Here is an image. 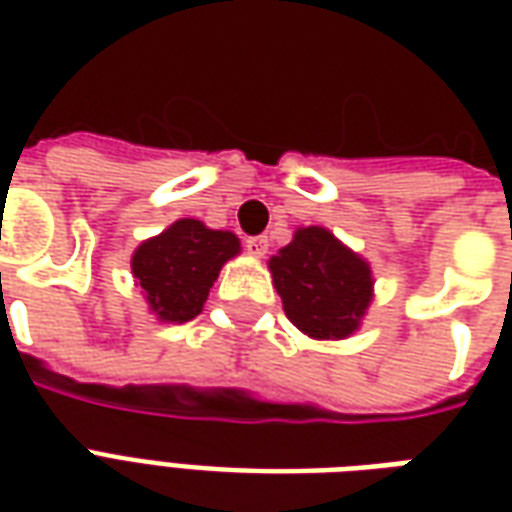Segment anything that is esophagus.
Listing matches in <instances>:
<instances>
[{"label":"esophagus","mask_w":512,"mask_h":512,"mask_svg":"<svg viewBox=\"0 0 512 512\" xmlns=\"http://www.w3.org/2000/svg\"><path fill=\"white\" fill-rule=\"evenodd\" d=\"M244 246L252 257H263L268 252V238L266 235H255V238H246Z\"/></svg>","instance_id":"obj_1"}]
</instances>
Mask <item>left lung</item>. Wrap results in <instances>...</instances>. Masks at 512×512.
<instances>
[{"mask_svg": "<svg viewBox=\"0 0 512 512\" xmlns=\"http://www.w3.org/2000/svg\"><path fill=\"white\" fill-rule=\"evenodd\" d=\"M285 315L312 340H345L373 304V268L332 230L310 224L268 260Z\"/></svg>", "mask_w": 512, "mask_h": 512, "instance_id": "obj_1", "label": "left lung"}]
</instances>
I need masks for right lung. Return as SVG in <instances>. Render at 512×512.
I'll return each instance as SVG.
<instances>
[{"mask_svg": "<svg viewBox=\"0 0 512 512\" xmlns=\"http://www.w3.org/2000/svg\"><path fill=\"white\" fill-rule=\"evenodd\" d=\"M241 255L230 230H211L200 219H178L147 238L131 255V274L150 315L161 323L197 318L227 260Z\"/></svg>", "mask_w": 512, "mask_h": 512, "instance_id": "obj_1", "label": "right lung"}]
</instances>
